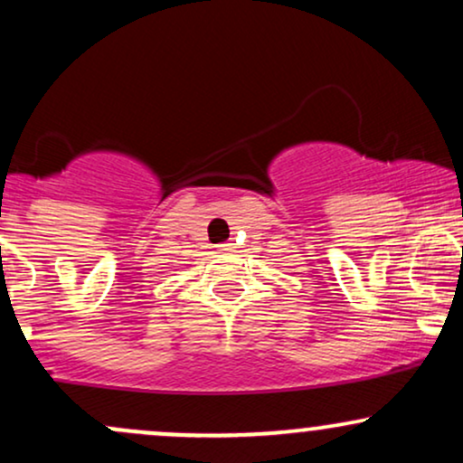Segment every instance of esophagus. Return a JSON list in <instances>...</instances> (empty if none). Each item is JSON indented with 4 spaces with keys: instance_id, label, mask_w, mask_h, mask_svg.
Listing matches in <instances>:
<instances>
[{
    "instance_id": "1",
    "label": "esophagus",
    "mask_w": 463,
    "mask_h": 463,
    "mask_svg": "<svg viewBox=\"0 0 463 463\" xmlns=\"http://www.w3.org/2000/svg\"><path fill=\"white\" fill-rule=\"evenodd\" d=\"M222 250V252H232V248H235V243L232 241H226V243H220V246H217Z\"/></svg>"
}]
</instances>
